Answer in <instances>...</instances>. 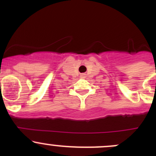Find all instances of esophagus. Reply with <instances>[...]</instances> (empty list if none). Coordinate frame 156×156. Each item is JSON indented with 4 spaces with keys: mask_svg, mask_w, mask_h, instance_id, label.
<instances>
[{
    "mask_svg": "<svg viewBox=\"0 0 156 156\" xmlns=\"http://www.w3.org/2000/svg\"><path fill=\"white\" fill-rule=\"evenodd\" d=\"M80 76H81V78H84V76H85V75H84V74H81V75H80Z\"/></svg>",
    "mask_w": 156,
    "mask_h": 156,
    "instance_id": "esophagus-1",
    "label": "esophagus"
}]
</instances>
